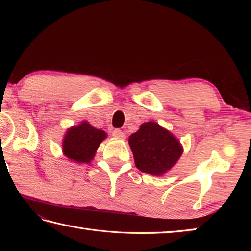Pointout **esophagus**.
Masks as SVG:
<instances>
[{
	"label": "esophagus",
	"mask_w": 251,
	"mask_h": 251,
	"mask_svg": "<svg viewBox=\"0 0 251 251\" xmlns=\"http://www.w3.org/2000/svg\"><path fill=\"white\" fill-rule=\"evenodd\" d=\"M112 135H113L114 138H117V139H124V138H125V134L122 130H120V129L113 130V132H112Z\"/></svg>",
	"instance_id": "esophagus-1"
}]
</instances>
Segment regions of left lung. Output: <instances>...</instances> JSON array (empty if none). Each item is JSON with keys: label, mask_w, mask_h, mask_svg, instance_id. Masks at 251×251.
Returning a JSON list of instances; mask_svg holds the SVG:
<instances>
[{"label": "left lung", "mask_w": 251, "mask_h": 251, "mask_svg": "<svg viewBox=\"0 0 251 251\" xmlns=\"http://www.w3.org/2000/svg\"><path fill=\"white\" fill-rule=\"evenodd\" d=\"M128 142L136 167L154 176L167 173L183 152L177 138L155 122L143 123L139 130L129 137Z\"/></svg>", "instance_id": "left-lung-1"}]
</instances>
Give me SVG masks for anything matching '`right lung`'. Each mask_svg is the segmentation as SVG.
<instances>
[{
	"label": "right lung",
	"mask_w": 251,
	"mask_h": 251,
	"mask_svg": "<svg viewBox=\"0 0 251 251\" xmlns=\"http://www.w3.org/2000/svg\"><path fill=\"white\" fill-rule=\"evenodd\" d=\"M105 138L103 130L95 128L84 121L68 129L63 138L62 152L71 161L87 164L94 158L98 147Z\"/></svg>",
	"instance_id": "add662e5"
}]
</instances>
